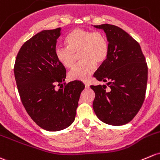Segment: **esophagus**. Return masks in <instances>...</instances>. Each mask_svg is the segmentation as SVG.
<instances>
[{
	"label": "esophagus",
	"instance_id": "34e87169",
	"mask_svg": "<svg viewBox=\"0 0 160 160\" xmlns=\"http://www.w3.org/2000/svg\"><path fill=\"white\" fill-rule=\"evenodd\" d=\"M83 83H84L86 88H88V87H90V83H89L88 82H83Z\"/></svg>",
	"mask_w": 160,
	"mask_h": 160
}]
</instances>
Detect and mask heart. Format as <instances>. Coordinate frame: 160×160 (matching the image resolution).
I'll return each instance as SVG.
<instances>
[{"mask_svg":"<svg viewBox=\"0 0 160 160\" xmlns=\"http://www.w3.org/2000/svg\"><path fill=\"white\" fill-rule=\"evenodd\" d=\"M65 42L67 48L58 46L55 49L59 63L65 68L71 69L76 64L77 55L80 54L82 60L69 73V78L72 80H88L97 70V63L101 64L108 56V42L100 32L77 28L67 37Z\"/></svg>","mask_w":160,"mask_h":160,"instance_id":"obj_1","label":"heart"}]
</instances>
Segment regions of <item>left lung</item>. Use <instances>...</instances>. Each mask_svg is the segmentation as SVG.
Listing matches in <instances>:
<instances>
[{
	"label": "left lung",
	"mask_w": 160,
	"mask_h": 160,
	"mask_svg": "<svg viewBox=\"0 0 160 160\" xmlns=\"http://www.w3.org/2000/svg\"><path fill=\"white\" fill-rule=\"evenodd\" d=\"M105 32L109 45L107 60L93 77L106 85L90 86L95 93L93 108L97 117L109 125L128 123L140 110L147 84L148 68L140 46L114 25H94Z\"/></svg>",
	"instance_id": "1"
}]
</instances>
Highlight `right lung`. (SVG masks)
Returning <instances> with one entry per match:
<instances>
[{
  "label": "right lung",
  "instance_id": "1",
  "mask_svg": "<svg viewBox=\"0 0 160 160\" xmlns=\"http://www.w3.org/2000/svg\"><path fill=\"white\" fill-rule=\"evenodd\" d=\"M60 28L45 30L25 42L14 65V77L23 107L40 128L59 131L70 127L85 86L80 81L70 82L63 89L66 69L55 56Z\"/></svg>",
  "mask_w": 160,
  "mask_h": 160
}]
</instances>
